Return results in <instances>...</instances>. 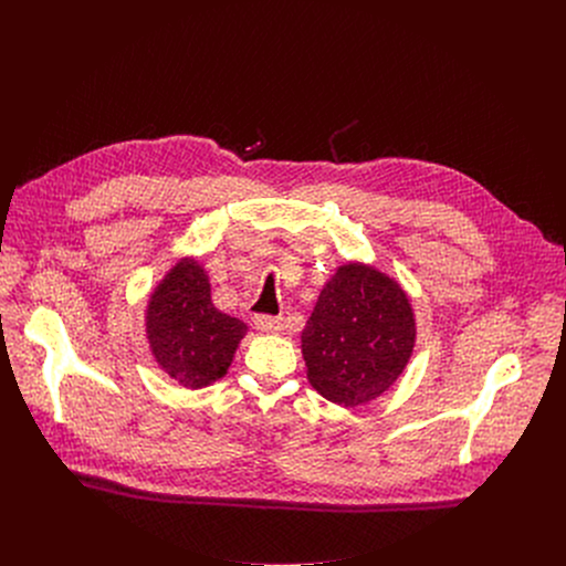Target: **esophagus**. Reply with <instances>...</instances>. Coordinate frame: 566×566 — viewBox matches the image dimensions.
<instances>
[{
  "mask_svg": "<svg viewBox=\"0 0 566 566\" xmlns=\"http://www.w3.org/2000/svg\"><path fill=\"white\" fill-rule=\"evenodd\" d=\"M282 317H273V315H258L255 317V329L262 334H280L282 332Z\"/></svg>",
  "mask_w": 566,
  "mask_h": 566,
  "instance_id": "34e87169",
  "label": "esophagus"
}]
</instances>
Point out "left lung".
<instances>
[{"label":"left lung","mask_w":566,"mask_h":566,"mask_svg":"<svg viewBox=\"0 0 566 566\" xmlns=\"http://www.w3.org/2000/svg\"><path fill=\"white\" fill-rule=\"evenodd\" d=\"M415 345L417 317L408 291L363 262L336 269L302 329L311 387L345 408L389 391L406 371Z\"/></svg>","instance_id":"8db88e82"}]
</instances>
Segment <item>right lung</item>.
I'll return each instance as SVG.
<instances>
[{
  "label": "right lung",
  "mask_w": 566,
  "mask_h": 566,
  "mask_svg": "<svg viewBox=\"0 0 566 566\" xmlns=\"http://www.w3.org/2000/svg\"><path fill=\"white\" fill-rule=\"evenodd\" d=\"M249 327L221 313L210 297V277L197 258H181L156 282L145 306V340L156 367L186 389L226 376Z\"/></svg>",
  "instance_id": "right-lung-1"
}]
</instances>
